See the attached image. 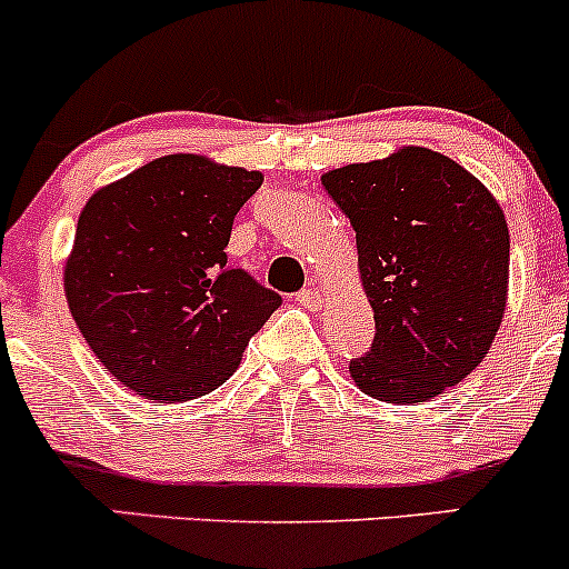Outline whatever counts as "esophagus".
Listing matches in <instances>:
<instances>
[{
    "label": "esophagus",
    "instance_id": "esophagus-1",
    "mask_svg": "<svg viewBox=\"0 0 569 569\" xmlns=\"http://www.w3.org/2000/svg\"><path fill=\"white\" fill-rule=\"evenodd\" d=\"M298 303H301V307H307V309L323 307V292H320V287L309 284L307 290L298 292Z\"/></svg>",
    "mask_w": 569,
    "mask_h": 569
}]
</instances>
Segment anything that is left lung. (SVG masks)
I'll return each instance as SVG.
<instances>
[{"mask_svg": "<svg viewBox=\"0 0 569 569\" xmlns=\"http://www.w3.org/2000/svg\"><path fill=\"white\" fill-rule=\"evenodd\" d=\"M356 230L375 312L372 350L350 378L372 400L416 406L488 356L507 312L509 230L466 167L430 148L328 169L320 178Z\"/></svg>", "mask_w": 569, "mask_h": 569, "instance_id": "1", "label": "left lung"}]
</instances>
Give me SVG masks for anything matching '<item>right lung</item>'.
Wrapping results in <instances>:
<instances>
[{
	"label": "right lung",
	"instance_id": "1",
	"mask_svg": "<svg viewBox=\"0 0 569 569\" xmlns=\"http://www.w3.org/2000/svg\"><path fill=\"white\" fill-rule=\"evenodd\" d=\"M262 172L161 156L101 186L66 260L68 309L103 370L144 400L186 402L224 383L282 303L227 266L232 219Z\"/></svg>",
	"mask_w": 569,
	"mask_h": 569
}]
</instances>
